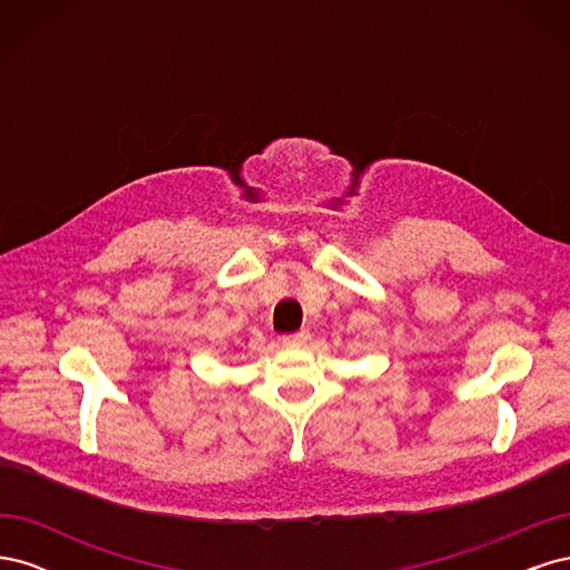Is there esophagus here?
Segmentation results:
<instances>
[{
    "instance_id": "obj_1",
    "label": "esophagus",
    "mask_w": 570,
    "mask_h": 570,
    "mask_svg": "<svg viewBox=\"0 0 570 570\" xmlns=\"http://www.w3.org/2000/svg\"><path fill=\"white\" fill-rule=\"evenodd\" d=\"M312 340V333L308 331H299V333H292V335H285L283 337V344L285 347H304V344Z\"/></svg>"
}]
</instances>
